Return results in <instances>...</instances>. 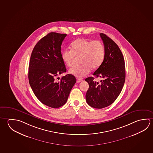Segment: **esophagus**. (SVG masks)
<instances>
[{"mask_svg": "<svg viewBox=\"0 0 153 153\" xmlns=\"http://www.w3.org/2000/svg\"><path fill=\"white\" fill-rule=\"evenodd\" d=\"M82 81H83L82 79H79V78H77V83H80Z\"/></svg>", "mask_w": 153, "mask_h": 153, "instance_id": "esophagus-1", "label": "esophagus"}]
</instances>
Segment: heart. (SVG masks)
Masks as SVG:
<instances>
[{
    "mask_svg": "<svg viewBox=\"0 0 153 153\" xmlns=\"http://www.w3.org/2000/svg\"><path fill=\"white\" fill-rule=\"evenodd\" d=\"M71 50L65 49L62 52V59L68 67L75 64L76 57H80L79 66L70 69L69 73L78 78H83L90 72L100 67L104 60L105 48L104 44L98 40L90 41L79 38L73 41Z\"/></svg>",
    "mask_w": 153,
    "mask_h": 153,
    "instance_id": "b5f03b06",
    "label": "heart"
}]
</instances>
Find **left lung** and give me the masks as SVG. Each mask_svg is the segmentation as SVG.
I'll use <instances>...</instances> for the list:
<instances>
[{
  "label": "left lung",
  "mask_w": 153,
  "mask_h": 153,
  "mask_svg": "<svg viewBox=\"0 0 153 153\" xmlns=\"http://www.w3.org/2000/svg\"><path fill=\"white\" fill-rule=\"evenodd\" d=\"M105 48L104 60L93 75L102 78L100 83L94 77L86 78L89 88L86 102L91 107L102 108L112 104L118 98L125 81L126 71L123 54L118 45L107 35L100 33Z\"/></svg>",
  "instance_id": "left-lung-1"
}]
</instances>
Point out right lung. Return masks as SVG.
Here are the masks:
<instances>
[{"mask_svg":"<svg viewBox=\"0 0 153 153\" xmlns=\"http://www.w3.org/2000/svg\"><path fill=\"white\" fill-rule=\"evenodd\" d=\"M66 34L51 32L36 44L30 56L28 79L35 96L43 104L59 108L67 101L70 91L76 82L71 74L57 76L66 72L62 59L61 45Z\"/></svg>","mask_w":153,"mask_h":153,"instance_id":"obj_1","label":"right lung"}]
</instances>
